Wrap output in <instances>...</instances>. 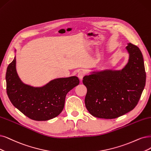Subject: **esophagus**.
Returning <instances> with one entry per match:
<instances>
[{
	"mask_svg": "<svg viewBox=\"0 0 151 151\" xmlns=\"http://www.w3.org/2000/svg\"><path fill=\"white\" fill-rule=\"evenodd\" d=\"M85 73L84 71H80L78 72V77L79 78V79L80 80H82L83 78V77H84V76H85Z\"/></svg>",
	"mask_w": 151,
	"mask_h": 151,
	"instance_id": "34e87169",
	"label": "esophagus"
}]
</instances>
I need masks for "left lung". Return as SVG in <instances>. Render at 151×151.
<instances>
[{"instance_id": "obj_1", "label": "left lung", "mask_w": 151, "mask_h": 151, "mask_svg": "<svg viewBox=\"0 0 151 151\" xmlns=\"http://www.w3.org/2000/svg\"><path fill=\"white\" fill-rule=\"evenodd\" d=\"M128 63L121 70L93 72L83 77L87 88L86 108L99 118L114 119L136 107L146 85L142 54L136 45L128 43Z\"/></svg>"}]
</instances>
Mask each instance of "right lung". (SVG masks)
<instances>
[{
  "label": "right lung",
  "mask_w": 151,
  "mask_h": 151,
  "mask_svg": "<svg viewBox=\"0 0 151 151\" xmlns=\"http://www.w3.org/2000/svg\"><path fill=\"white\" fill-rule=\"evenodd\" d=\"M16 59L7 68V93L11 103L31 119L47 121L58 116L63 109L65 97L80 83L78 78H61L42 87L35 88L22 83L17 73Z\"/></svg>",
  "instance_id": "right-lung-1"
}]
</instances>
